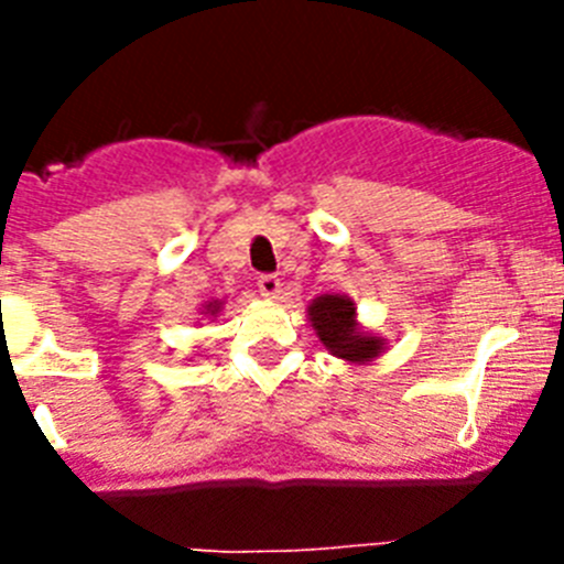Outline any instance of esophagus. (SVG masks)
Here are the masks:
<instances>
[{
  "label": "esophagus",
  "mask_w": 564,
  "mask_h": 564,
  "mask_svg": "<svg viewBox=\"0 0 564 564\" xmlns=\"http://www.w3.org/2000/svg\"><path fill=\"white\" fill-rule=\"evenodd\" d=\"M257 288H259V293H262V296H265V299H279V296H282V282H279V279L273 276V273H265V276H259L257 279Z\"/></svg>",
  "instance_id": "esophagus-1"
}]
</instances>
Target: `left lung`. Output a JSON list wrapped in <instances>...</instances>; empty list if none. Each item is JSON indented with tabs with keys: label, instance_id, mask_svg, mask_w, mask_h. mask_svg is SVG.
Instances as JSON below:
<instances>
[{
	"label": "left lung",
	"instance_id": "obj_1",
	"mask_svg": "<svg viewBox=\"0 0 564 564\" xmlns=\"http://www.w3.org/2000/svg\"><path fill=\"white\" fill-rule=\"evenodd\" d=\"M307 318L325 350L341 361L367 364L387 350V338L358 325V307L350 296L322 293L307 305Z\"/></svg>",
	"mask_w": 564,
	"mask_h": 564
}]
</instances>
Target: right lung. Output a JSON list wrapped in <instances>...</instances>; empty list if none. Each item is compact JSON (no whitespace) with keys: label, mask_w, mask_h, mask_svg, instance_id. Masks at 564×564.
Returning <instances> with one entry per match:
<instances>
[{"label":"right lung","mask_w":564,"mask_h":564,"mask_svg":"<svg viewBox=\"0 0 564 564\" xmlns=\"http://www.w3.org/2000/svg\"><path fill=\"white\" fill-rule=\"evenodd\" d=\"M223 305H226V302H223V299H212V302H206V305L200 307V316H206V318H217V316H220Z\"/></svg>","instance_id":"right-lung-1"}]
</instances>
